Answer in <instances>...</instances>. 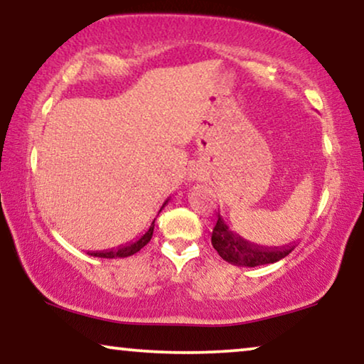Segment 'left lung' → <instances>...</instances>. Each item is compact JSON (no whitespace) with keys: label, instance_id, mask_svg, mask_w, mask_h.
I'll return each instance as SVG.
<instances>
[{"label":"left lung","instance_id":"left-lung-1","mask_svg":"<svg viewBox=\"0 0 364 364\" xmlns=\"http://www.w3.org/2000/svg\"><path fill=\"white\" fill-rule=\"evenodd\" d=\"M211 242L226 262L239 265V267H257V265L274 264L287 257L295 249L294 242L287 244L284 247H264V245L249 242L239 234H234L219 214L211 234Z\"/></svg>","mask_w":364,"mask_h":364}]
</instances>
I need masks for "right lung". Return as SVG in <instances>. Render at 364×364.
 Segmentation results:
<instances>
[{
  "label": "right lung",
  "mask_w": 364,
  "mask_h": 364,
  "mask_svg": "<svg viewBox=\"0 0 364 364\" xmlns=\"http://www.w3.org/2000/svg\"><path fill=\"white\" fill-rule=\"evenodd\" d=\"M168 203V199L165 201V204ZM165 204H163L161 209L165 208ZM161 209L158 213H161ZM153 229H155V219H153L151 226L148 228V231L141 235V237H138L136 240H133L130 244H125V245H120V247L117 249H109V250H94V252H87L89 255H94V257H104V259H115V257H129V255L136 254L138 250L141 247H145V245L150 242L151 235H153Z\"/></svg>",
  "instance_id": "1"
}]
</instances>
